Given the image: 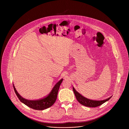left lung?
Here are the masks:
<instances>
[{
    "label": "left lung",
    "mask_w": 129,
    "mask_h": 129,
    "mask_svg": "<svg viewBox=\"0 0 129 129\" xmlns=\"http://www.w3.org/2000/svg\"><path fill=\"white\" fill-rule=\"evenodd\" d=\"M73 91L74 92L75 95L78 101L81 104L89 107H96L99 106H101L106 102H107L108 101H109L112 97V96H110L108 99L102 100V101H94V100H89L84 97V96L81 95L80 93H79L78 91H77L76 90H75V89L73 87Z\"/></svg>",
    "instance_id": "8db88e82"
}]
</instances>
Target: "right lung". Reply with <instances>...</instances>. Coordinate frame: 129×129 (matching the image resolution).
I'll list each match as a JSON object with an SVG mask.
<instances>
[{"label":"right lung","instance_id":"obj_1","mask_svg":"<svg viewBox=\"0 0 129 129\" xmlns=\"http://www.w3.org/2000/svg\"><path fill=\"white\" fill-rule=\"evenodd\" d=\"M63 79H62L54 85L50 93L46 97L38 100H28L24 99L18 93L14 84L13 87L16 94L17 95L18 98L21 101V102L33 109L43 110L51 107L56 102L57 98L59 89L61 84L63 81Z\"/></svg>","mask_w":129,"mask_h":129}]
</instances>
